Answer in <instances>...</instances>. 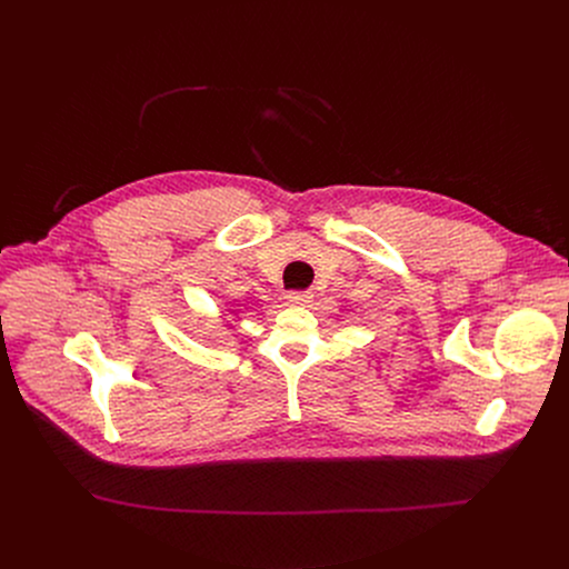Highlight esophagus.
I'll list each match as a JSON object with an SVG mask.
<instances>
[{"mask_svg":"<svg viewBox=\"0 0 569 569\" xmlns=\"http://www.w3.org/2000/svg\"><path fill=\"white\" fill-rule=\"evenodd\" d=\"M310 299H312V295L310 292H301V290H295V292L286 295V301L290 306H306V303H310Z\"/></svg>","mask_w":569,"mask_h":569,"instance_id":"1","label":"esophagus"}]
</instances>
